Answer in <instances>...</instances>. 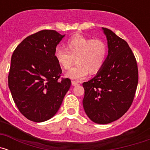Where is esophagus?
<instances>
[{
	"label": "esophagus",
	"instance_id": "34e87169",
	"mask_svg": "<svg viewBox=\"0 0 150 150\" xmlns=\"http://www.w3.org/2000/svg\"><path fill=\"white\" fill-rule=\"evenodd\" d=\"M71 83H72V85H73V86H76V85H79V82H77V81H75V80L72 81Z\"/></svg>",
	"mask_w": 150,
	"mask_h": 150
}]
</instances>
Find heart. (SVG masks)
Returning <instances> with one entry per match:
<instances>
[{
    "label": "heart",
    "mask_w": 150,
    "mask_h": 150,
    "mask_svg": "<svg viewBox=\"0 0 150 150\" xmlns=\"http://www.w3.org/2000/svg\"><path fill=\"white\" fill-rule=\"evenodd\" d=\"M107 46L101 39H91L82 34H75L65 43V49L58 47L54 56L58 63L65 70L76 65L66 77L82 80L88 75L98 73L104 66L107 57Z\"/></svg>",
    "instance_id": "1"
}]
</instances>
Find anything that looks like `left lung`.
<instances>
[{"label":"left lung","instance_id":"8db88e82","mask_svg":"<svg viewBox=\"0 0 150 150\" xmlns=\"http://www.w3.org/2000/svg\"><path fill=\"white\" fill-rule=\"evenodd\" d=\"M108 56L104 66L82 84L84 110L92 121L107 124L118 120L131 106L138 82L137 62L128 43L107 28Z\"/></svg>","mask_w":150,"mask_h":150}]
</instances>
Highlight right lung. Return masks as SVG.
Masks as SVG:
<instances>
[{
    "label": "right lung",
    "mask_w": 150,
    "mask_h": 150,
    "mask_svg": "<svg viewBox=\"0 0 150 150\" xmlns=\"http://www.w3.org/2000/svg\"><path fill=\"white\" fill-rule=\"evenodd\" d=\"M65 35L42 30L25 38L13 53L8 87L19 111L32 121L54 116L70 89V79L58 80L62 70L54 56Z\"/></svg>",
    "instance_id": "1"
}]
</instances>
